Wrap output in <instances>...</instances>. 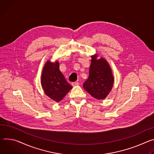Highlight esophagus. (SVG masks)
Here are the masks:
<instances>
[{
    "label": "esophagus",
    "instance_id": "esophagus-1",
    "mask_svg": "<svg viewBox=\"0 0 154 154\" xmlns=\"http://www.w3.org/2000/svg\"><path fill=\"white\" fill-rule=\"evenodd\" d=\"M72 85L73 86H78V85H79V82H73L72 83Z\"/></svg>",
    "mask_w": 154,
    "mask_h": 154
}]
</instances>
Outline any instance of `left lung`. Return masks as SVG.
Here are the masks:
<instances>
[{
	"label": "left lung",
	"instance_id": "obj_1",
	"mask_svg": "<svg viewBox=\"0 0 154 154\" xmlns=\"http://www.w3.org/2000/svg\"><path fill=\"white\" fill-rule=\"evenodd\" d=\"M89 76L83 84L84 89L97 100H103L109 94L113 86L114 78L106 60L92 56Z\"/></svg>",
	"mask_w": 154,
	"mask_h": 154
}]
</instances>
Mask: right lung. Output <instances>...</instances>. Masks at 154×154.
Listing matches in <instances>:
<instances>
[{
  "label": "right lung",
  "instance_id": "obj_1",
  "mask_svg": "<svg viewBox=\"0 0 154 154\" xmlns=\"http://www.w3.org/2000/svg\"><path fill=\"white\" fill-rule=\"evenodd\" d=\"M42 86L45 93L51 99L59 102L72 89L59 70V63L48 61L42 72Z\"/></svg>",
  "mask_w": 154,
  "mask_h": 154
}]
</instances>
